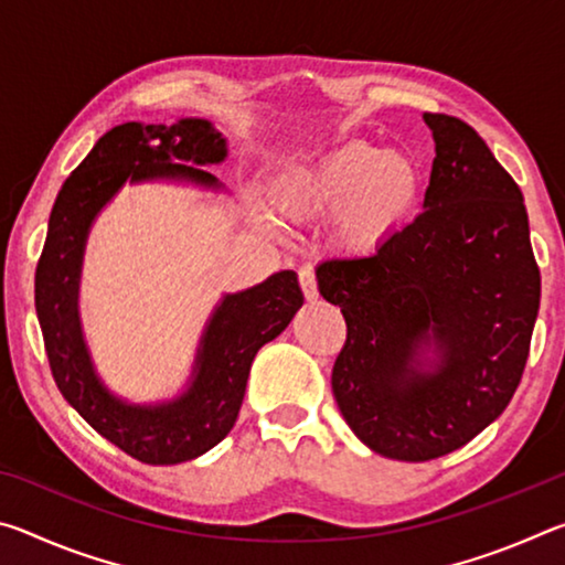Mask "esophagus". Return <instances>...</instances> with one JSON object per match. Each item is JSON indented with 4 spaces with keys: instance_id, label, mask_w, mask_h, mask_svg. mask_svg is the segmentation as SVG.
Segmentation results:
<instances>
[{
    "instance_id": "34e87169",
    "label": "esophagus",
    "mask_w": 565,
    "mask_h": 565,
    "mask_svg": "<svg viewBox=\"0 0 565 565\" xmlns=\"http://www.w3.org/2000/svg\"><path fill=\"white\" fill-rule=\"evenodd\" d=\"M299 284L303 289V296L309 301H317L319 299V286H317V274H313L311 266H303L299 271Z\"/></svg>"
}]
</instances>
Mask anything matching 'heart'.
Masks as SVG:
<instances>
[{"label":"heart","instance_id":"obj_1","mask_svg":"<svg viewBox=\"0 0 565 565\" xmlns=\"http://www.w3.org/2000/svg\"><path fill=\"white\" fill-rule=\"evenodd\" d=\"M424 177L408 157L369 141H347L276 184V204L294 218L333 214V232L349 248H371L416 216Z\"/></svg>","mask_w":565,"mask_h":565}]
</instances>
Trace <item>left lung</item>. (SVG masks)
<instances>
[{"label":"left lung","mask_w":565,"mask_h":565,"mask_svg":"<svg viewBox=\"0 0 565 565\" xmlns=\"http://www.w3.org/2000/svg\"><path fill=\"white\" fill-rule=\"evenodd\" d=\"M424 121L436 141L424 212L374 254L317 266L347 319L333 398L351 431L396 461L451 454L503 414L541 303L519 184L466 121Z\"/></svg>","instance_id":"8db88e82"}]
</instances>
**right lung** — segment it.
I'll return each mask as SVG.
<instances>
[{
	"mask_svg": "<svg viewBox=\"0 0 565 565\" xmlns=\"http://www.w3.org/2000/svg\"><path fill=\"white\" fill-rule=\"evenodd\" d=\"M224 159L226 139L206 119L109 129L64 181L36 264L34 306L56 386L94 431L141 463L191 461L222 441L236 424L256 351L279 337L303 303L294 271L226 294L202 333L186 391L161 404H129L94 371L79 321L82 259L94 218L127 181L222 189L202 167Z\"/></svg>",
	"mask_w": 565,
	"mask_h": 565,
	"instance_id": "add662e5",
	"label": "right lung"
}]
</instances>
